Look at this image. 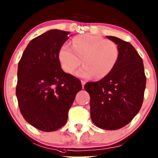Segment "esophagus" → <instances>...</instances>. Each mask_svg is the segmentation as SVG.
<instances>
[{
	"mask_svg": "<svg viewBox=\"0 0 158 158\" xmlns=\"http://www.w3.org/2000/svg\"><path fill=\"white\" fill-rule=\"evenodd\" d=\"M85 83H86V82H85V81H81V83H82V86H83V89L84 88V85H85Z\"/></svg>",
	"mask_w": 158,
	"mask_h": 158,
	"instance_id": "34e87169",
	"label": "esophagus"
}]
</instances>
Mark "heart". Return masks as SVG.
<instances>
[{
	"label": "heart",
	"instance_id": "obj_1",
	"mask_svg": "<svg viewBox=\"0 0 158 158\" xmlns=\"http://www.w3.org/2000/svg\"><path fill=\"white\" fill-rule=\"evenodd\" d=\"M118 46L112 40L90 34L80 35L73 39L72 47L64 45L59 51L61 67L72 74L81 64L84 65L77 75L84 78H103L111 73L119 59Z\"/></svg>",
	"mask_w": 158,
	"mask_h": 158
}]
</instances>
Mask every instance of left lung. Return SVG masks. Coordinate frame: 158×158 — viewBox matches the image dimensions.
I'll return each mask as SVG.
<instances>
[{
    "label": "left lung",
    "instance_id": "left-lung-1",
    "mask_svg": "<svg viewBox=\"0 0 158 158\" xmlns=\"http://www.w3.org/2000/svg\"><path fill=\"white\" fill-rule=\"evenodd\" d=\"M119 59L111 73L98 82H89L84 89L91 100V118L97 127L105 130L120 129L136 115L144 100L146 75L142 57L129 42L113 36Z\"/></svg>",
    "mask_w": 158,
    "mask_h": 158
}]
</instances>
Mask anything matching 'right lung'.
Instances as JSON below:
<instances>
[{
  "label": "right lung",
  "mask_w": 158,
  "mask_h": 158,
  "mask_svg": "<svg viewBox=\"0 0 158 158\" xmlns=\"http://www.w3.org/2000/svg\"><path fill=\"white\" fill-rule=\"evenodd\" d=\"M69 32L52 30L32 39L19 61L16 95L20 112L35 128L50 132L64 126L80 80L61 68L59 51Z\"/></svg>",
  "instance_id": "right-lung-1"
}]
</instances>
